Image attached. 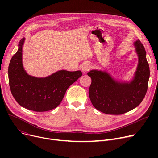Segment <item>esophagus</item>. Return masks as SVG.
Returning a JSON list of instances; mask_svg holds the SVG:
<instances>
[{
  "label": "esophagus",
  "instance_id": "esophagus-1",
  "mask_svg": "<svg viewBox=\"0 0 158 158\" xmlns=\"http://www.w3.org/2000/svg\"><path fill=\"white\" fill-rule=\"evenodd\" d=\"M91 67H92V66H91L89 63H85L82 66V72H86L89 71L91 69Z\"/></svg>",
  "mask_w": 158,
  "mask_h": 158
}]
</instances>
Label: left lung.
Returning <instances> with one entry per match:
<instances>
[{
  "label": "left lung",
  "instance_id": "8db88e82",
  "mask_svg": "<svg viewBox=\"0 0 158 158\" xmlns=\"http://www.w3.org/2000/svg\"><path fill=\"white\" fill-rule=\"evenodd\" d=\"M135 46L139 63L135 79L130 83H120L101 71L88 73L92 79L89 97L97 110L109 114H122L133 110L143 101L148 88L150 70L143 45L138 40Z\"/></svg>",
  "mask_w": 158,
  "mask_h": 158
}]
</instances>
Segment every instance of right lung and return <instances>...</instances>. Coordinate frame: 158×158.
Masks as SVG:
<instances>
[{"instance_id": "right-lung-1", "label": "right lung", "mask_w": 158, "mask_h": 158, "mask_svg": "<svg viewBox=\"0 0 158 158\" xmlns=\"http://www.w3.org/2000/svg\"><path fill=\"white\" fill-rule=\"evenodd\" d=\"M22 38L19 50L13 55L8 67V77L11 94L21 106L29 110L44 112L60 105L66 89L82 76L81 71H58L45 78L32 77L23 68Z\"/></svg>"}]
</instances>
